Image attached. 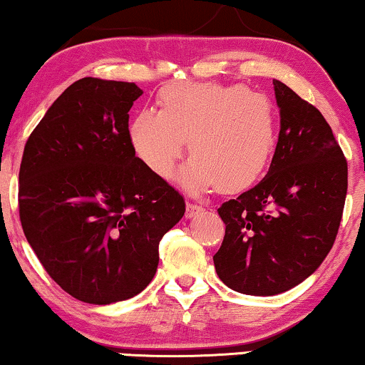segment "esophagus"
I'll return each instance as SVG.
<instances>
[{
  "label": "esophagus",
  "instance_id": "34e87169",
  "mask_svg": "<svg viewBox=\"0 0 365 365\" xmlns=\"http://www.w3.org/2000/svg\"><path fill=\"white\" fill-rule=\"evenodd\" d=\"M202 207L196 202H187L186 204V217H194L196 214H201Z\"/></svg>",
  "mask_w": 365,
  "mask_h": 365
}]
</instances>
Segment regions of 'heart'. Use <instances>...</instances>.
I'll return each instance as SVG.
<instances>
[{
    "label": "heart",
    "mask_w": 365,
    "mask_h": 365,
    "mask_svg": "<svg viewBox=\"0 0 365 365\" xmlns=\"http://www.w3.org/2000/svg\"><path fill=\"white\" fill-rule=\"evenodd\" d=\"M161 109L143 108L129 123V141L141 161L168 178L189 139L194 156L179 174L187 191L252 186L277 144V109L244 84L173 83L159 91Z\"/></svg>",
    "instance_id": "heart-1"
}]
</instances>
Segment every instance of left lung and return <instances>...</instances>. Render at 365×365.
Wrapping results in <instances>:
<instances>
[{"label": "left lung", "mask_w": 365, "mask_h": 365, "mask_svg": "<svg viewBox=\"0 0 365 365\" xmlns=\"http://www.w3.org/2000/svg\"><path fill=\"white\" fill-rule=\"evenodd\" d=\"M281 114L266 178L217 209L226 234L214 266L247 296H276L321 266L336 241L347 194V161L312 104L274 79Z\"/></svg>", "instance_id": "left-lung-1"}]
</instances>
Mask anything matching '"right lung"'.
<instances>
[{
    "mask_svg": "<svg viewBox=\"0 0 365 365\" xmlns=\"http://www.w3.org/2000/svg\"><path fill=\"white\" fill-rule=\"evenodd\" d=\"M134 83L83 78L51 104L24 146L19 219L54 282L88 304L126 301L156 274L181 194L136 158Z\"/></svg>",
    "mask_w": 365,
    "mask_h": 365,
    "instance_id": "right-lung-1",
    "label": "right lung"
}]
</instances>
